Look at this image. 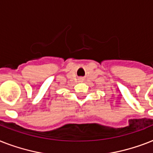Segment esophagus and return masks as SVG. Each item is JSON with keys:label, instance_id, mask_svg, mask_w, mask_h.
<instances>
[{"label": "esophagus", "instance_id": "34e87169", "mask_svg": "<svg viewBox=\"0 0 153 153\" xmlns=\"http://www.w3.org/2000/svg\"><path fill=\"white\" fill-rule=\"evenodd\" d=\"M80 80H82V79H80Z\"/></svg>", "mask_w": 153, "mask_h": 153}]
</instances>
